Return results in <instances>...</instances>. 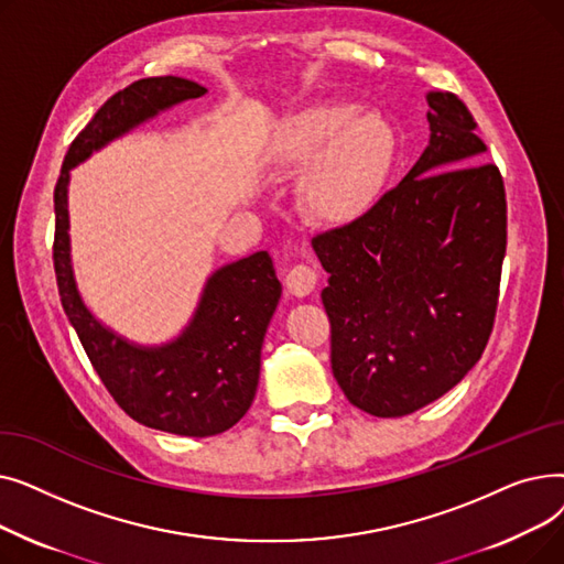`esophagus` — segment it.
<instances>
[{"mask_svg": "<svg viewBox=\"0 0 564 564\" xmlns=\"http://www.w3.org/2000/svg\"><path fill=\"white\" fill-rule=\"evenodd\" d=\"M315 283H317V272L311 264H304V262L290 267V272L285 274V288L290 294H294V297H306V294L313 292Z\"/></svg>", "mask_w": 564, "mask_h": 564, "instance_id": "obj_1", "label": "esophagus"}]
</instances>
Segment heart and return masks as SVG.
Returning a JSON list of instances; mask_svg holds the SVG:
<instances>
[{"label": "heart", "mask_w": 564, "mask_h": 564, "mask_svg": "<svg viewBox=\"0 0 564 564\" xmlns=\"http://www.w3.org/2000/svg\"><path fill=\"white\" fill-rule=\"evenodd\" d=\"M343 100H322L294 118L279 139L274 160L283 169H304L308 210L332 224L361 217L381 192L393 162L395 141L379 116H357Z\"/></svg>", "instance_id": "obj_1"}]
</instances>
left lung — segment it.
<instances>
[{"mask_svg":"<svg viewBox=\"0 0 564 564\" xmlns=\"http://www.w3.org/2000/svg\"><path fill=\"white\" fill-rule=\"evenodd\" d=\"M430 145L366 215L313 237L329 272L332 370L377 419L438 400L476 366L494 329L508 245L506 185L482 162L466 105L427 94Z\"/></svg>","mask_w":564,"mask_h":564,"instance_id":"1","label":"left lung"}]
</instances>
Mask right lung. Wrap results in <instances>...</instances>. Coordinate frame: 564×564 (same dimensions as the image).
Here are the masks:
<instances>
[{"label": "right lung", "instance_id": "1", "mask_svg": "<svg viewBox=\"0 0 564 564\" xmlns=\"http://www.w3.org/2000/svg\"><path fill=\"white\" fill-rule=\"evenodd\" d=\"M205 86L183 77H145L113 94L70 143L54 187V272L62 306L105 389L137 423L181 434L213 436L249 411L260 375V349L281 283L267 251L224 264L207 279L192 322L160 347L134 345L94 317L79 297L70 264V169L94 151Z\"/></svg>", "mask_w": 564, "mask_h": 564}]
</instances>
